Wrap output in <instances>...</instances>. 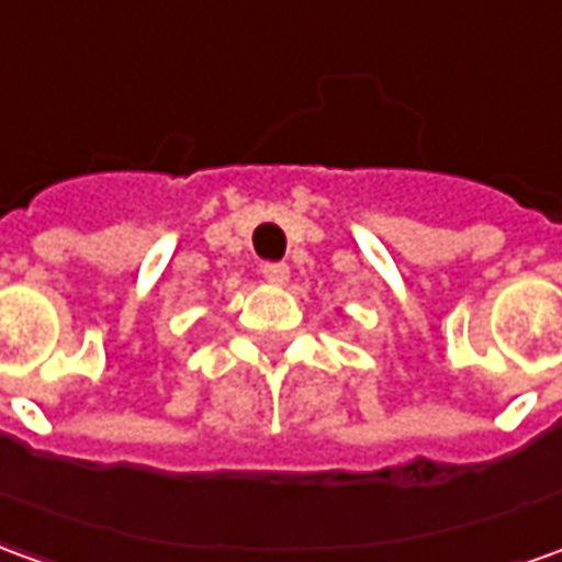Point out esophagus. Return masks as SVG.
<instances>
[{
    "label": "esophagus",
    "instance_id": "esophagus-1",
    "mask_svg": "<svg viewBox=\"0 0 562 562\" xmlns=\"http://www.w3.org/2000/svg\"><path fill=\"white\" fill-rule=\"evenodd\" d=\"M261 273H265V280L273 282V285H282V282L289 280V265H282V261H268V265L261 268Z\"/></svg>",
    "mask_w": 562,
    "mask_h": 562
}]
</instances>
